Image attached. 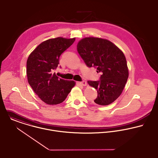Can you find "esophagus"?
I'll use <instances>...</instances> for the list:
<instances>
[{
    "label": "esophagus",
    "instance_id": "obj_1",
    "mask_svg": "<svg viewBox=\"0 0 158 158\" xmlns=\"http://www.w3.org/2000/svg\"><path fill=\"white\" fill-rule=\"evenodd\" d=\"M80 84L81 85H82V86H86L87 85V82L85 81H83L80 82Z\"/></svg>",
    "mask_w": 158,
    "mask_h": 158
}]
</instances>
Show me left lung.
I'll list each match as a JSON object with an SVG mask.
<instances>
[{"mask_svg":"<svg viewBox=\"0 0 158 158\" xmlns=\"http://www.w3.org/2000/svg\"><path fill=\"white\" fill-rule=\"evenodd\" d=\"M77 50L86 65L102 74L100 81H88L97 90L94 102L108 105L122 94L129 77L127 61L123 52L111 41L98 37H85L77 44Z\"/></svg>","mask_w":158,"mask_h":158,"instance_id":"left-lung-1","label":"left lung"}]
</instances>
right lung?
I'll return each instance as SVG.
<instances>
[{"label": "right lung", "instance_id": "right-lung-1", "mask_svg": "<svg viewBox=\"0 0 158 158\" xmlns=\"http://www.w3.org/2000/svg\"><path fill=\"white\" fill-rule=\"evenodd\" d=\"M75 41V38L56 37L39 44L29 55L26 63L29 84L44 103L57 105L67 97L76 83L58 77L53 71L60 55Z\"/></svg>", "mask_w": 158, "mask_h": 158}]
</instances>
